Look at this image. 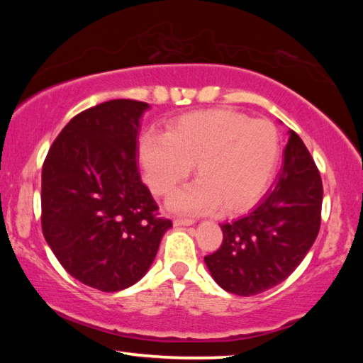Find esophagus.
Returning a JSON list of instances; mask_svg holds the SVG:
<instances>
[{
  "label": "esophagus",
  "mask_w": 363,
  "mask_h": 363,
  "mask_svg": "<svg viewBox=\"0 0 363 363\" xmlns=\"http://www.w3.org/2000/svg\"><path fill=\"white\" fill-rule=\"evenodd\" d=\"M194 223H195V220H191V218H174L173 220L174 226H191Z\"/></svg>",
  "instance_id": "esophagus-1"
}]
</instances>
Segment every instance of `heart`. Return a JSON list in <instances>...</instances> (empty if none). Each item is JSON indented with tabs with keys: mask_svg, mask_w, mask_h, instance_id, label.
Returning a JSON list of instances; mask_svg holds the SVG:
<instances>
[{
	"mask_svg": "<svg viewBox=\"0 0 363 363\" xmlns=\"http://www.w3.org/2000/svg\"><path fill=\"white\" fill-rule=\"evenodd\" d=\"M279 152L272 121L228 109L182 115L169 123L167 134L146 133L138 140L145 181L154 195H172L195 165L198 181L168 201L181 213L251 209L272 184Z\"/></svg>",
	"mask_w": 363,
	"mask_h": 363,
	"instance_id": "b5f03b06",
	"label": "heart"
}]
</instances>
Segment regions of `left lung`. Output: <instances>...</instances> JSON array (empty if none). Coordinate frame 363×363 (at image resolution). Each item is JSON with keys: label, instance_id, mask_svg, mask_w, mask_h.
Masks as SVG:
<instances>
[{"label": "left lung", "instance_id": "1", "mask_svg": "<svg viewBox=\"0 0 363 363\" xmlns=\"http://www.w3.org/2000/svg\"><path fill=\"white\" fill-rule=\"evenodd\" d=\"M289 135L272 190L246 217L220 225L223 243L204 257L213 281L238 296L259 295L287 279L318 235L320 172L295 130Z\"/></svg>", "mask_w": 363, "mask_h": 363}]
</instances>
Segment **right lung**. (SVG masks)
Listing matches in <instances>:
<instances>
[{
	"label": "right lung",
	"mask_w": 363,
	"mask_h": 363,
	"mask_svg": "<svg viewBox=\"0 0 363 363\" xmlns=\"http://www.w3.org/2000/svg\"><path fill=\"white\" fill-rule=\"evenodd\" d=\"M150 106L112 99L76 115L42 168V230L74 279L101 291L138 282L172 221L140 179L137 142Z\"/></svg>",
	"instance_id": "1"
}]
</instances>
